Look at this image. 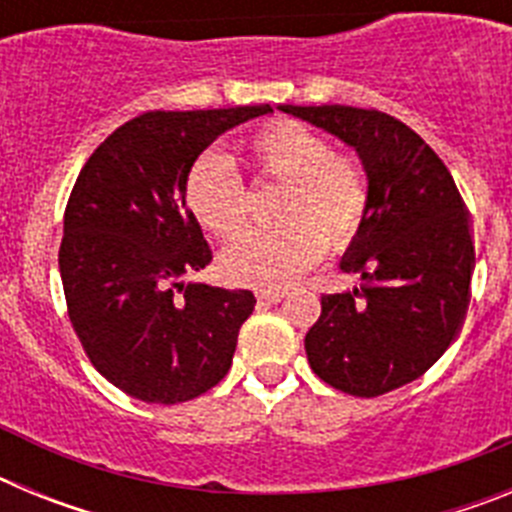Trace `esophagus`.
<instances>
[{
    "instance_id": "obj_1",
    "label": "esophagus",
    "mask_w": 512,
    "mask_h": 512,
    "mask_svg": "<svg viewBox=\"0 0 512 512\" xmlns=\"http://www.w3.org/2000/svg\"><path fill=\"white\" fill-rule=\"evenodd\" d=\"M256 297H259L261 302L277 305V302L284 300V292H279V289H259V292H256Z\"/></svg>"
}]
</instances>
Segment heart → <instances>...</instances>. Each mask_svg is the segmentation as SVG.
Instances as JSON below:
<instances>
[{
    "label": "heart",
    "instance_id": "b5f03b06",
    "mask_svg": "<svg viewBox=\"0 0 512 512\" xmlns=\"http://www.w3.org/2000/svg\"><path fill=\"white\" fill-rule=\"evenodd\" d=\"M248 161L261 179L287 184L282 228L248 230L220 256L225 279L246 287H287L361 235L372 210V182L359 158L333 151L330 140L297 120H274L248 138ZM194 217L217 238L241 233L251 194L230 158L202 153L184 184Z\"/></svg>",
    "mask_w": 512,
    "mask_h": 512
}]
</instances>
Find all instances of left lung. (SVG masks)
Wrapping results in <instances>:
<instances>
[{
  "label": "left lung",
  "mask_w": 512,
  "mask_h": 512,
  "mask_svg": "<svg viewBox=\"0 0 512 512\" xmlns=\"http://www.w3.org/2000/svg\"><path fill=\"white\" fill-rule=\"evenodd\" d=\"M279 110L354 146L372 182V210L341 261L364 284L320 297L307 361L346 395L397 390L428 372L464 323L474 271L467 205L438 153L397 117L346 104Z\"/></svg>",
  "instance_id": "obj_1"
}]
</instances>
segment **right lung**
<instances>
[{
  "label": "right lung",
  "instance_id": "right-lung-1",
  "mask_svg": "<svg viewBox=\"0 0 512 512\" xmlns=\"http://www.w3.org/2000/svg\"><path fill=\"white\" fill-rule=\"evenodd\" d=\"M266 112L269 104L143 112L76 176L58 248L63 295L89 361L125 395L194 400L233 364L256 297L182 282L212 261L184 184L217 135Z\"/></svg>",
  "mask_w": 512,
  "mask_h": 512
}]
</instances>
